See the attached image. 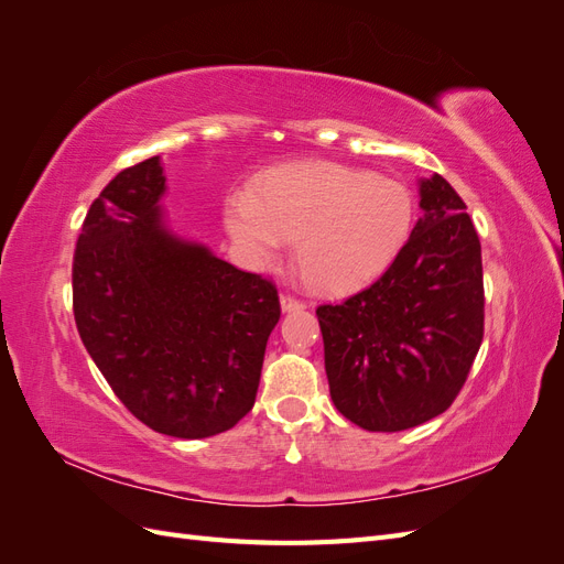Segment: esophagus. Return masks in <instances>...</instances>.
<instances>
[{
  "label": "esophagus",
  "mask_w": 564,
  "mask_h": 564,
  "mask_svg": "<svg viewBox=\"0 0 564 564\" xmlns=\"http://www.w3.org/2000/svg\"><path fill=\"white\" fill-rule=\"evenodd\" d=\"M280 305H282L284 313H299V311L305 308L303 301H299V299H294V296H289V294H282V296H280Z\"/></svg>",
  "instance_id": "34e87169"
}]
</instances>
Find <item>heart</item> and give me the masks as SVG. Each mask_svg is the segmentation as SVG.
Listing matches in <instances>:
<instances>
[{"instance_id": "heart-1", "label": "heart", "mask_w": 564, "mask_h": 564, "mask_svg": "<svg viewBox=\"0 0 564 564\" xmlns=\"http://www.w3.org/2000/svg\"><path fill=\"white\" fill-rule=\"evenodd\" d=\"M414 226V197L395 178L334 162L282 164L261 174L249 195L224 204V228L251 265L280 259L311 289L346 294L379 278L398 259Z\"/></svg>"}]
</instances>
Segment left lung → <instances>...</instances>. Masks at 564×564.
<instances>
[{"label": "left lung", "mask_w": 564, "mask_h": 564, "mask_svg": "<svg viewBox=\"0 0 564 564\" xmlns=\"http://www.w3.org/2000/svg\"><path fill=\"white\" fill-rule=\"evenodd\" d=\"M421 218L365 292L319 305L332 402L371 433L414 429L454 402L485 332L482 249L466 204L433 174Z\"/></svg>", "instance_id": "8db88e82"}]
</instances>
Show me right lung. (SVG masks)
<instances>
[{"instance_id": "obj_1", "label": "right lung", "mask_w": 564, "mask_h": 564, "mask_svg": "<svg viewBox=\"0 0 564 564\" xmlns=\"http://www.w3.org/2000/svg\"><path fill=\"white\" fill-rule=\"evenodd\" d=\"M160 158L119 172L84 218L73 311L84 348L148 429L181 440L230 431L253 406L275 286L166 224Z\"/></svg>"}]
</instances>
